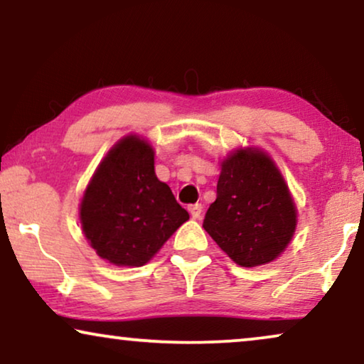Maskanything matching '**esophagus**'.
<instances>
[{"instance_id": "1", "label": "esophagus", "mask_w": 364, "mask_h": 364, "mask_svg": "<svg viewBox=\"0 0 364 364\" xmlns=\"http://www.w3.org/2000/svg\"><path fill=\"white\" fill-rule=\"evenodd\" d=\"M188 211L191 214L193 219H199L201 218V213H203V206L201 204H191V206H188Z\"/></svg>"}]
</instances>
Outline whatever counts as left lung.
Returning <instances> with one entry per match:
<instances>
[{
	"mask_svg": "<svg viewBox=\"0 0 364 364\" xmlns=\"http://www.w3.org/2000/svg\"><path fill=\"white\" fill-rule=\"evenodd\" d=\"M296 214L289 184L269 153L240 146L221 161L218 198L203 228L240 267H259L290 244Z\"/></svg>",
	"mask_w": 364,
	"mask_h": 364,
	"instance_id": "left-lung-1",
	"label": "left lung"
}]
</instances>
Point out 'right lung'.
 I'll list each match as a JSON object with an SVG mask.
<instances>
[{"instance_id":"right-lung-1","label":"right lung","mask_w":364,"mask_h":364,"mask_svg":"<svg viewBox=\"0 0 364 364\" xmlns=\"http://www.w3.org/2000/svg\"><path fill=\"white\" fill-rule=\"evenodd\" d=\"M79 218L99 257L119 267H141L189 214L156 178L151 143L130 133L102 158L80 199Z\"/></svg>"}]
</instances>
